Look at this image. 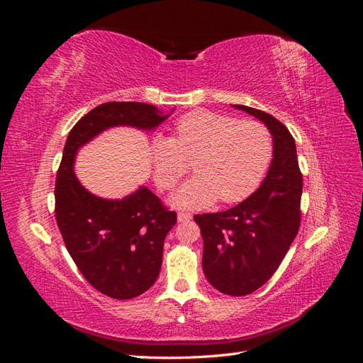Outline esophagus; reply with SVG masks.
Instances as JSON below:
<instances>
[{
  "label": "esophagus",
  "instance_id": "34e87169",
  "mask_svg": "<svg viewBox=\"0 0 363 363\" xmlns=\"http://www.w3.org/2000/svg\"><path fill=\"white\" fill-rule=\"evenodd\" d=\"M191 218H192V215H191V213H188V212H179V215H177L179 223H186V221H189Z\"/></svg>",
  "mask_w": 363,
  "mask_h": 363
}]
</instances>
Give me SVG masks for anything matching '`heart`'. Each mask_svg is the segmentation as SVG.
<instances>
[{"instance_id":"heart-1","label":"heart","mask_w":363,"mask_h":363,"mask_svg":"<svg viewBox=\"0 0 363 363\" xmlns=\"http://www.w3.org/2000/svg\"><path fill=\"white\" fill-rule=\"evenodd\" d=\"M152 179L160 191L172 189L192 163L196 177L171 196V204L201 208L245 200L263 180L272 157V139L256 121L195 111L182 116L174 138L151 140Z\"/></svg>"}]
</instances>
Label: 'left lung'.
Listing matches in <instances>:
<instances>
[{"label": "left lung", "mask_w": 363, "mask_h": 363, "mask_svg": "<svg viewBox=\"0 0 363 363\" xmlns=\"http://www.w3.org/2000/svg\"><path fill=\"white\" fill-rule=\"evenodd\" d=\"M257 118L272 136V160L259 189L219 213L195 215L204 242L203 271L225 295H248L277 271L300 227L303 177L295 140L279 119L257 108L232 104Z\"/></svg>", "instance_id": "8db88e82"}]
</instances>
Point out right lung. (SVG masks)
<instances>
[{
    "mask_svg": "<svg viewBox=\"0 0 363 363\" xmlns=\"http://www.w3.org/2000/svg\"><path fill=\"white\" fill-rule=\"evenodd\" d=\"M172 112L145 103H104L72 127L63 148L54 192L57 225L83 277L111 298H135L155 284L177 215L145 186L116 200L94 195L77 179V152L108 128L156 130Z\"/></svg>",
    "mask_w": 363,
    "mask_h": 363,
    "instance_id": "add662e5",
    "label": "right lung"
}]
</instances>
